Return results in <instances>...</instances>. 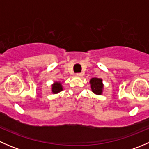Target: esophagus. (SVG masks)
<instances>
[{"instance_id": "obj_1", "label": "esophagus", "mask_w": 149, "mask_h": 149, "mask_svg": "<svg viewBox=\"0 0 149 149\" xmlns=\"http://www.w3.org/2000/svg\"><path fill=\"white\" fill-rule=\"evenodd\" d=\"M76 76H78V77H81V76H83V74H82L81 73H76Z\"/></svg>"}]
</instances>
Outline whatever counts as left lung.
<instances>
[{"instance_id": "1", "label": "left lung", "mask_w": 149, "mask_h": 149, "mask_svg": "<svg viewBox=\"0 0 149 149\" xmlns=\"http://www.w3.org/2000/svg\"><path fill=\"white\" fill-rule=\"evenodd\" d=\"M102 81V79H97V78H93L91 79L90 84H91V88L93 92L97 94H102L103 88V84Z\"/></svg>"}]
</instances>
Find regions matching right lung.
Masks as SVG:
<instances>
[{
  "label": "right lung",
  "mask_w": 149,
  "mask_h": 149,
  "mask_svg": "<svg viewBox=\"0 0 149 149\" xmlns=\"http://www.w3.org/2000/svg\"><path fill=\"white\" fill-rule=\"evenodd\" d=\"M63 88L62 86L60 83L58 82H55V84L52 85V91L54 93V94H57V93L60 92L61 91H62Z\"/></svg>",
  "instance_id": "right-lung-1"
}]
</instances>
